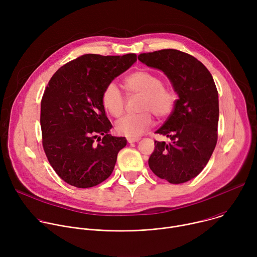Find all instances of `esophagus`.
<instances>
[{
	"instance_id": "esophagus-1",
	"label": "esophagus",
	"mask_w": 257,
	"mask_h": 257,
	"mask_svg": "<svg viewBox=\"0 0 257 257\" xmlns=\"http://www.w3.org/2000/svg\"><path fill=\"white\" fill-rule=\"evenodd\" d=\"M140 140V138H138V137H128L127 138V141L129 142V143H133V142H138Z\"/></svg>"
}]
</instances>
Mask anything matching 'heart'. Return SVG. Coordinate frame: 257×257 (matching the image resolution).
<instances>
[{
    "mask_svg": "<svg viewBox=\"0 0 257 257\" xmlns=\"http://www.w3.org/2000/svg\"><path fill=\"white\" fill-rule=\"evenodd\" d=\"M124 86L128 95H141L140 111L136 115H127L117 122L116 130L119 134L136 137L143 134L154 122L152 113L159 119L169 117L175 107L177 94L175 89L164 84L161 76L148 70L135 71L124 79ZM101 103L112 116L119 118L125 111V97L119 87L108 83L101 93Z\"/></svg>",
    "mask_w": 257,
    "mask_h": 257,
    "instance_id": "b5f03b06",
    "label": "heart"
}]
</instances>
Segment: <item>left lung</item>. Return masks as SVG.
I'll use <instances>...</instances> for the list:
<instances>
[{
	"label": "left lung",
	"mask_w": 257,
	"mask_h": 257,
	"mask_svg": "<svg viewBox=\"0 0 257 257\" xmlns=\"http://www.w3.org/2000/svg\"><path fill=\"white\" fill-rule=\"evenodd\" d=\"M138 60L162 70L179 96L172 114L156 131L171 142L155 141L149 166L172 184L185 183L204 169L217 141L218 94L213 78L200 61L178 50L140 54Z\"/></svg>",
	"instance_id": "left-lung-1"
}]
</instances>
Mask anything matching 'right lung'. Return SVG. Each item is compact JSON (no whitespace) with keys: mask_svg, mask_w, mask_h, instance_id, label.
Returning <instances> with one entry per match:
<instances>
[{"mask_svg":"<svg viewBox=\"0 0 257 257\" xmlns=\"http://www.w3.org/2000/svg\"><path fill=\"white\" fill-rule=\"evenodd\" d=\"M136 60L135 54H87L62 66L49 81L41 103L43 146L69 185L89 188L111 176L127 140L108 134L113 126L101 93Z\"/></svg>","mask_w":257,"mask_h":257,"instance_id":"add662e5","label":"right lung"}]
</instances>
